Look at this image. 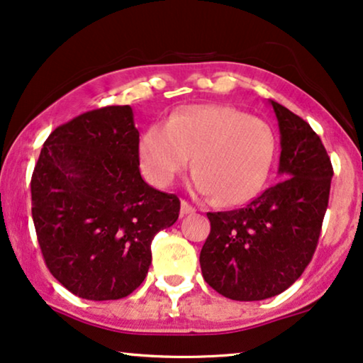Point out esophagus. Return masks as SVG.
<instances>
[{
    "instance_id": "esophagus-1",
    "label": "esophagus",
    "mask_w": 363,
    "mask_h": 363,
    "mask_svg": "<svg viewBox=\"0 0 363 363\" xmlns=\"http://www.w3.org/2000/svg\"><path fill=\"white\" fill-rule=\"evenodd\" d=\"M196 212V208H194L191 203L186 202V201H181V213L182 216H187V213H194Z\"/></svg>"
}]
</instances>
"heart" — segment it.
Returning <instances> with one entry per match:
<instances>
[{
	"label": "heart",
	"mask_w": 363,
	"mask_h": 363,
	"mask_svg": "<svg viewBox=\"0 0 363 363\" xmlns=\"http://www.w3.org/2000/svg\"><path fill=\"white\" fill-rule=\"evenodd\" d=\"M277 155V138L263 120L233 106L191 105L152 125L140 143V164L147 181L167 187L187 169L192 189L238 206L262 191Z\"/></svg>",
	"instance_id": "b5f03b06"
}]
</instances>
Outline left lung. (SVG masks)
I'll list each match as a JSON object with an SVG mask.
<instances>
[{"instance_id": "obj_1", "label": "left lung", "mask_w": 363, "mask_h": 363, "mask_svg": "<svg viewBox=\"0 0 363 363\" xmlns=\"http://www.w3.org/2000/svg\"><path fill=\"white\" fill-rule=\"evenodd\" d=\"M279 126V179L247 207L208 212L201 252L207 284L233 301H262L288 289L319 242L334 171L308 121L269 100Z\"/></svg>"}]
</instances>
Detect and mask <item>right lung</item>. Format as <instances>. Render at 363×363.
Masks as SVG:
<instances>
[{
  "instance_id": "right-lung-1",
  "label": "right lung",
  "mask_w": 363,
  "mask_h": 363,
  "mask_svg": "<svg viewBox=\"0 0 363 363\" xmlns=\"http://www.w3.org/2000/svg\"><path fill=\"white\" fill-rule=\"evenodd\" d=\"M30 197L49 272L90 301L121 299L145 281L152 238L181 211L176 194L143 181L130 105L86 111L50 133Z\"/></svg>"
}]
</instances>
